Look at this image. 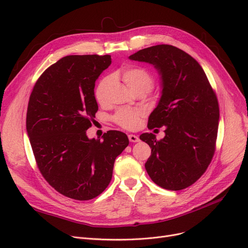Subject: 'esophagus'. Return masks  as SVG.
<instances>
[{"label": "esophagus", "instance_id": "1", "mask_svg": "<svg viewBox=\"0 0 248 248\" xmlns=\"http://www.w3.org/2000/svg\"><path fill=\"white\" fill-rule=\"evenodd\" d=\"M128 140H129V141H132V142L140 141V138L136 135H128Z\"/></svg>", "mask_w": 248, "mask_h": 248}]
</instances>
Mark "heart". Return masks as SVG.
<instances>
[{
    "label": "heart",
    "instance_id": "1",
    "mask_svg": "<svg viewBox=\"0 0 248 248\" xmlns=\"http://www.w3.org/2000/svg\"><path fill=\"white\" fill-rule=\"evenodd\" d=\"M122 79L134 93H144L145 94L153 88L154 78L144 68L132 66L126 67L121 73ZM110 82V77L107 76L98 82L94 95L98 103L106 101V93ZM141 112L138 109H120L113 116L115 124L126 129H134L138 126Z\"/></svg>",
    "mask_w": 248,
    "mask_h": 248
}]
</instances>
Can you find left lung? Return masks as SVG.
Wrapping results in <instances>:
<instances>
[{"instance_id": "obj_1", "label": "left lung", "mask_w": 248, "mask_h": 248, "mask_svg": "<svg viewBox=\"0 0 248 248\" xmlns=\"http://www.w3.org/2000/svg\"><path fill=\"white\" fill-rule=\"evenodd\" d=\"M128 58L154 65L161 76L162 95L148 127L165 126V137L158 140L152 133L140 136L152 148L146 170L164 189H185L213 158L219 123L216 94L200 64L175 46H152Z\"/></svg>"}]
</instances>
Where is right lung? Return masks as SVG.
Returning <instances> with one entry per match:
<instances>
[{"label": "right lung", "instance_id": "1", "mask_svg": "<svg viewBox=\"0 0 248 248\" xmlns=\"http://www.w3.org/2000/svg\"><path fill=\"white\" fill-rule=\"evenodd\" d=\"M110 64V55L65 56L42 73L30 95L26 128L37 166L71 199L90 200L106 190L115 158L128 145L119 131L102 140L86 136L98 109L95 81Z\"/></svg>", "mask_w": 248, "mask_h": 248}]
</instances>
